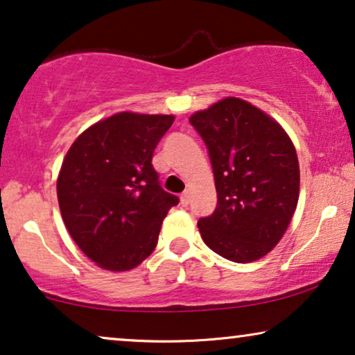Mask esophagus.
Here are the masks:
<instances>
[{"label": "esophagus", "instance_id": "obj_1", "mask_svg": "<svg viewBox=\"0 0 355 355\" xmlns=\"http://www.w3.org/2000/svg\"><path fill=\"white\" fill-rule=\"evenodd\" d=\"M189 202H191V197H189V192H184L181 196V205L182 207H187Z\"/></svg>", "mask_w": 355, "mask_h": 355}]
</instances>
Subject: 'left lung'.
Returning <instances> with one entry per match:
<instances>
[{
    "label": "left lung",
    "mask_w": 355,
    "mask_h": 355,
    "mask_svg": "<svg viewBox=\"0 0 355 355\" xmlns=\"http://www.w3.org/2000/svg\"><path fill=\"white\" fill-rule=\"evenodd\" d=\"M207 145L218 203L197 223L213 252L236 263L268 254L297 207L300 173L289 135L273 118L234 96L191 116Z\"/></svg>",
    "instance_id": "8db88e82"
}]
</instances>
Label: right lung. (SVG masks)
<instances>
[{
    "label": "right lung",
    "instance_id": "right-lung-1",
    "mask_svg": "<svg viewBox=\"0 0 355 355\" xmlns=\"http://www.w3.org/2000/svg\"><path fill=\"white\" fill-rule=\"evenodd\" d=\"M173 123L171 114L124 111L90 125L71 145L58 202L71 237L100 268L128 271L142 263L179 203L152 166L153 150Z\"/></svg>",
    "mask_w": 355,
    "mask_h": 355
}]
</instances>
